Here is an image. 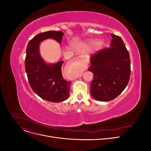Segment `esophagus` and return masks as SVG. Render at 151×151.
<instances>
[{
    "label": "esophagus",
    "instance_id": "esophagus-1",
    "mask_svg": "<svg viewBox=\"0 0 151 151\" xmlns=\"http://www.w3.org/2000/svg\"><path fill=\"white\" fill-rule=\"evenodd\" d=\"M73 62L77 63V65H78L82 68H84L87 67V62L84 58L82 56L78 57L73 60Z\"/></svg>",
    "mask_w": 151,
    "mask_h": 151
}]
</instances>
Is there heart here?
Returning <instances> with one entry per match:
<instances>
[{"mask_svg":"<svg viewBox=\"0 0 151 151\" xmlns=\"http://www.w3.org/2000/svg\"><path fill=\"white\" fill-rule=\"evenodd\" d=\"M96 42L95 40H89V41H88V42L86 43V46L89 47V46H91V45H94V44L96 43ZM103 45H104V43H103V42H100V43H98V45H99V46H100V47L103 46Z\"/></svg>","mask_w":151,"mask_h":151,"instance_id":"b5f03b06","label":"heart"}]
</instances>
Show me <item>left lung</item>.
<instances>
[{
    "mask_svg": "<svg viewBox=\"0 0 151 151\" xmlns=\"http://www.w3.org/2000/svg\"><path fill=\"white\" fill-rule=\"evenodd\" d=\"M110 47L96 52L90 57L88 70L93 74L91 94L98 101L116 98L125 89L130 77L129 53L121 37L111 34Z\"/></svg>",
    "mask_w": 151,
    "mask_h": 151,
    "instance_id": "1",
    "label": "left lung"
}]
</instances>
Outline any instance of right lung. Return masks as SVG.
I'll list each match as a JSON object with an SVG mask.
<instances>
[{
	"label": "right lung",
	"mask_w": 151,
	"mask_h": 151,
	"mask_svg": "<svg viewBox=\"0 0 151 151\" xmlns=\"http://www.w3.org/2000/svg\"><path fill=\"white\" fill-rule=\"evenodd\" d=\"M63 34L60 31L41 33L31 39L27 46L25 69L31 89L40 98L53 103L62 102L69 96L70 81L63 79L59 61L47 64L39 52L40 42L52 38L61 43Z\"/></svg>",
	"instance_id": "add662e5"
}]
</instances>
